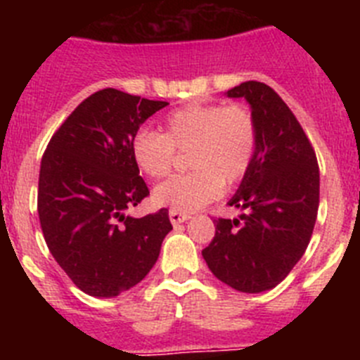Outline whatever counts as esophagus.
<instances>
[{"instance_id":"esophagus-1","label":"esophagus","mask_w":360,"mask_h":360,"mask_svg":"<svg viewBox=\"0 0 360 360\" xmlns=\"http://www.w3.org/2000/svg\"><path fill=\"white\" fill-rule=\"evenodd\" d=\"M191 216L186 214V212H180V211H169V219L171 224L173 225H178V224H184V221H187Z\"/></svg>"}]
</instances>
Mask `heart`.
I'll return each mask as SVG.
<instances>
[{
  "label": "heart",
  "mask_w": 360,
  "mask_h": 360,
  "mask_svg": "<svg viewBox=\"0 0 360 360\" xmlns=\"http://www.w3.org/2000/svg\"><path fill=\"white\" fill-rule=\"evenodd\" d=\"M257 149V124L243 104H187L162 120L160 133L139 129L131 157L149 178H164L178 153H187V174L165 180L155 202L171 211L193 212L249 173Z\"/></svg>",
  "instance_id": "1"
}]
</instances>
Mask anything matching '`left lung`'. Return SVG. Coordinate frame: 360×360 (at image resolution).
<instances>
[{"mask_svg": "<svg viewBox=\"0 0 360 360\" xmlns=\"http://www.w3.org/2000/svg\"><path fill=\"white\" fill-rule=\"evenodd\" d=\"M227 95L245 97L252 108L257 149L229 202L245 212L214 219V238L202 256L219 281L257 294L287 278L310 243L319 209V165L301 124L270 86L247 81Z\"/></svg>", "mask_w": 360, "mask_h": 360, "instance_id": "left-lung-1", "label": "left lung"}]
</instances>
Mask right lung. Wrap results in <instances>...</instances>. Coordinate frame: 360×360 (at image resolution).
<instances>
[{
  "mask_svg": "<svg viewBox=\"0 0 360 360\" xmlns=\"http://www.w3.org/2000/svg\"><path fill=\"white\" fill-rule=\"evenodd\" d=\"M165 106L104 88L84 98L46 146L37 189L41 231L56 262L86 294L115 297L135 287L173 229L167 209L124 214L149 195L131 139Z\"/></svg>",
  "mask_w": 360,
  "mask_h": 360,
  "instance_id": "obj_1",
  "label": "right lung"
}]
</instances>
